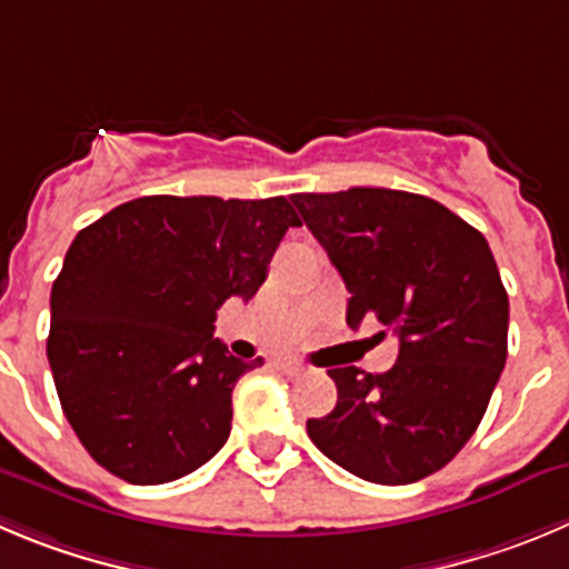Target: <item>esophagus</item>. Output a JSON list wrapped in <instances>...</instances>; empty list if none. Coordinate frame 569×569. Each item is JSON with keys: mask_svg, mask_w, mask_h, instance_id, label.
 I'll list each match as a JSON object with an SVG mask.
<instances>
[{"mask_svg": "<svg viewBox=\"0 0 569 569\" xmlns=\"http://www.w3.org/2000/svg\"><path fill=\"white\" fill-rule=\"evenodd\" d=\"M278 370H283V373H289V376H300V373H306V365L300 362V359H278Z\"/></svg>", "mask_w": 569, "mask_h": 569, "instance_id": "1", "label": "esophagus"}]
</instances>
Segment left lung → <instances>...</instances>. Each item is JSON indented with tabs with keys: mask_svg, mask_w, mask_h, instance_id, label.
<instances>
[{
	"mask_svg": "<svg viewBox=\"0 0 569 569\" xmlns=\"http://www.w3.org/2000/svg\"><path fill=\"white\" fill-rule=\"evenodd\" d=\"M291 201L348 286V326L376 320L401 342L387 373L328 370L337 407L306 423L309 438L368 482L423 480L475 435L506 368L508 295L488 241L449 207L407 190Z\"/></svg>",
	"mask_w": 569,
	"mask_h": 569,
	"instance_id": "obj_1",
	"label": "left lung"
}]
</instances>
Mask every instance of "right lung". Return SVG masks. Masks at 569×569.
Here are the masks:
<instances>
[{"label": "right lung", "instance_id": "1", "mask_svg": "<svg viewBox=\"0 0 569 569\" xmlns=\"http://www.w3.org/2000/svg\"><path fill=\"white\" fill-rule=\"evenodd\" d=\"M289 227L286 196H142L81 230L50 295L47 359L61 410L106 471L159 486L230 438L241 362L216 311L267 280Z\"/></svg>", "mask_w": 569, "mask_h": 569}]
</instances>
